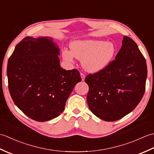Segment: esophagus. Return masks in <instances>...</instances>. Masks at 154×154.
Returning <instances> with one entry per match:
<instances>
[{
	"label": "esophagus",
	"instance_id": "esophagus-1",
	"mask_svg": "<svg viewBox=\"0 0 154 154\" xmlns=\"http://www.w3.org/2000/svg\"><path fill=\"white\" fill-rule=\"evenodd\" d=\"M81 79L82 81H85V75L82 73H81Z\"/></svg>",
	"mask_w": 154,
	"mask_h": 154
}]
</instances>
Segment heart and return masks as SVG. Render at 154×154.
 I'll return each mask as SVG.
<instances>
[{
    "label": "heart",
    "instance_id": "1",
    "mask_svg": "<svg viewBox=\"0 0 154 154\" xmlns=\"http://www.w3.org/2000/svg\"><path fill=\"white\" fill-rule=\"evenodd\" d=\"M71 51L63 50L62 55L65 61L72 63L74 57L81 60V64L90 73H97L110 64L116 53L113 43L103 40H82L72 42Z\"/></svg>",
    "mask_w": 154,
    "mask_h": 154
}]
</instances>
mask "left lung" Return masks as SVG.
Returning a JSON list of instances; mask_svg holds the SVG:
<instances>
[{"label":"left lung","instance_id":"8db88e82","mask_svg":"<svg viewBox=\"0 0 154 154\" xmlns=\"http://www.w3.org/2000/svg\"><path fill=\"white\" fill-rule=\"evenodd\" d=\"M115 60L104 69L86 77L90 110L107 122L131 112L142 100L148 75L146 61L132 39L124 35Z\"/></svg>","mask_w":154,"mask_h":154}]
</instances>
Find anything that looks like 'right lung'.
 <instances>
[{"label": "right lung", "instance_id": "obj_1", "mask_svg": "<svg viewBox=\"0 0 154 154\" xmlns=\"http://www.w3.org/2000/svg\"><path fill=\"white\" fill-rule=\"evenodd\" d=\"M60 48L50 37L24 38L16 45L7 65L8 89L14 104L38 122L57 117L77 83V69L60 66Z\"/></svg>", "mask_w": 154, "mask_h": 154}]
</instances>
